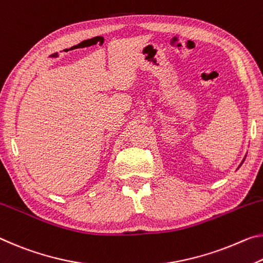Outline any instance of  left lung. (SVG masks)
<instances>
[{
	"label": "left lung",
	"mask_w": 263,
	"mask_h": 263,
	"mask_svg": "<svg viewBox=\"0 0 263 263\" xmlns=\"http://www.w3.org/2000/svg\"><path fill=\"white\" fill-rule=\"evenodd\" d=\"M245 159H246V156H245V158H243V160H242V162L245 161ZM242 162H241V164H240V166H241V165H242ZM240 166H239V167H240Z\"/></svg>",
	"instance_id": "left-lung-1"
}]
</instances>
